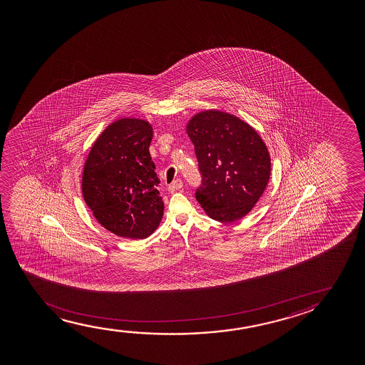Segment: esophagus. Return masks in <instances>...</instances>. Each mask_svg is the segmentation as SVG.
Wrapping results in <instances>:
<instances>
[{"mask_svg": "<svg viewBox=\"0 0 365 365\" xmlns=\"http://www.w3.org/2000/svg\"><path fill=\"white\" fill-rule=\"evenodd\" d=\"M183 187V182L180 180H175L168 185V190L170 192H175V190H180Z\"/></svg>", "mask_w": 365, "mask_h": 365, "instance_id": "34e87169", "label": "esophagus"}]
</instances>
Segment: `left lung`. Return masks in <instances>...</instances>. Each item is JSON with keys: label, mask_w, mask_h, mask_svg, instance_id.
Segmentation results:
<instances>
[{"label": "left lung", "mask_w": 365, "mask_h": 365, "mask_svg": "<svg viewBox=\"0 0 365 365\" xmlns=\"http://www.w3.org/2000/svg\"><path fill=\"white\" fill-rule=\"evenodd\" d=\"M187 133L202 177L195 200L205 213L225 223L248 215L269 180V153L259 135L220 110L195 115Z\"/></svg>", "instance_id": "obj_1"}]
</instances>
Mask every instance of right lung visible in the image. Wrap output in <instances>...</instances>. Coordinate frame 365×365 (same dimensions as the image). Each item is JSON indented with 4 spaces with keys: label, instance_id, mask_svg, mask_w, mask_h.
I'll list each match as a JSON object with an SVG mask.
<instances>
[{
    "label": "right lung",
    "instance_id": "right-lung-1",
    "mask_svg": "<svg viewBox=\"0 0 365 365\" xmlns=\"http://www.w3.org/2000/svg\"><path fill=\"white\" fill-rule=\"evenodd\" d=\"M152 127L115 120L96 140L86 160L82 193L96 220L115 235L145 238L160 225L165 205L150 158Z\"/></svg>",
    "mask_w": 365,
    "mask_h": 365
}]
</instances>
